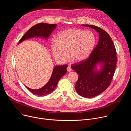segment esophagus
Wrapping results in <instances>:
<instances>
[{"instance_id":"34e87169","label":"esophagus","mask_w":131,"mask_h":131,"mask_svg":"<svg viewBox=\"0 0 131 131\" xmlns=\"http://www.w3.org/2000/svg\"><path fill=\"white\" fill-rule=\"evenodd\" d=\"M67 71H68V72H70V71H71L72 69H71V68L70 67V66H68L67 68Z\"/></svg>"}]
</instances>
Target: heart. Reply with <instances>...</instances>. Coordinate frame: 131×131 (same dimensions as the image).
I'll list each match as a JSON object with an SVG mask.
<instances>
[{"instance_id":"obj_1","label":"heart","mask_w":131,"mask_h":131,"mask_svg":"<svg viewBox=\"0 0 131 131\" xmlns=\"http://www.w3.org/2000/svg\"><path fill=\"white\" fill-rule=\"evenodd\" d=\"M95 34L90 30L78 28H69L59 32L56 40L51 43V50L54 59L60 62H64L67 57L76 62L88 59L94 49L96 44Z\"/></svg>"}]
</instances>
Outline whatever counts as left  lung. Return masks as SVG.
Here are the masks:
<instances>
[{
  "label": "left lung",
  "instance_id": "1",
  "mask_svg": "<svg viewBox=\"0 0 131 131\" xmlns=\"http://www.w3.org/2000/svg\"><path fill=\"white\" fill-rule=\"evenodd\" d=\"M90 27L99 32V41L88 59L72 64V69L78 74L75 88L78 94L85 98H92L100 94L110 85L114 75L117 64V52L115 45L109 34L99 27ZM102 64L100 71L96 65Z\"/></svg>",
  "mask_w": 131,
  "mask_h": 131
}]
</instances>
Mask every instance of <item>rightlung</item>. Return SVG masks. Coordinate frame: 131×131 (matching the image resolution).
<instances>
[{
    "instance_id": "1",
    "label": "right lung",
    "mask_w": 131,
    "mask_h": 131,
    "mask_svg": "<svg viewBox=\"0 0 131 131\" xmlns=\"http://www.w3.org/2000/svg\"><path fill=\"white\" fill-rule=\"evenodd\" d=\"M57 27L56 24H47V23H39L31 27L21 38L18 43H20L24 40L32 38L35 37H42L47 39L51 35L53 30ZM67 65L57 66L54 67L51 77L47 82V83L42 88L33 90L30 89L26 86V88L32 94L39 95L44 96L50 94L54 91L57 87L58 83L60 79L66 73Z\"/></svg>"
}]
</instances>
